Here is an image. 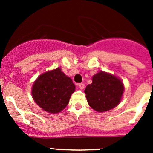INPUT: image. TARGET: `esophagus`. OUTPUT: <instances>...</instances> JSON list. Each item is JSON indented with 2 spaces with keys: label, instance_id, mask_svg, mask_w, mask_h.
I'll return each instance as SVG.
<instances>
[{
  "label": "esophagus",
  "instance_id": "obj_1",
  "mask_svg": "<svg viewBox=\"0 0 153 153\" xmlns=\"http://www.w3.org/2000/svg\"><path fill=\"white\" fill-rule=\"evenodd\" d=\"M77 86H79V88L80 89V90H83V89H84V87H85V84H84V83H78Z\"/></svg>",
  "mask_w": 153,
  "mask_h": 153
}]
</instances>
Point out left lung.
<instances>
[{
    "label": "left lung",
    "mask_w": 153,
    "mask_h": 153,
    "mask_svg": "<svg viewBox=\"0 0 153 153\" xmlns=\"http://www.w3.org/2000/svg\"><path fill=\"white\" fill-rule=\"evenodd\" d=\"M92 81L84 92L89 105L94 110L107 111L120 103L124 86L119 78L101 71L93 76Z\"/></svg>",
    "instance_id": "obj_1"
}]
</instances>
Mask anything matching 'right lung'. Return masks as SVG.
<instances>
[{
  "label": "right lung",
  "instance_id": "1",
  "mask_svg": "<svg viewBox=\"0 0 153 153\" xmlns=\"http://www.w3.org/2000/svg\"><path fill=\"white\" fill-rule=\"evenodd\" d=\"M75 85L60 68L41 74L33 83L32 95L40 108L51 113H60L67 106Z\"/></svg>",
  "mask_w": 153,
  "mask_h": 153
}]
</instances>
